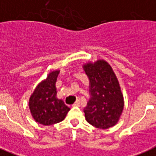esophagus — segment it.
Masks as SVG:
<instances>
[{"instance_id":"obj_1","label":"esophagus","mask_w":156,"mask_h":156,"mask_svg":"<svg viewBox=\"0 0 156 156\" xmlns=\"http://www.w3.org/2000/svg\"><path fill=\"white\" fill-rule=\"evenodd\" d=\"M80 100H76V101L73 104V107H80Z\"/></svg>"}]
</instances>
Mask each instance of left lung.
<instances>
[{
    "label": "left lung",
    "mask_w": 156,
    "mask_h": 156,
    "mask_svg": "<svg viewBox=\"0 0 156 156\" xmlns=\"http://www.w3.org/2000/svg\"><path fill=\"white\" fill-rule=\"evenodd\" d=\"M90 82V97L83 109L87 123L108 129L119 121L124 106L119 81L112 68L104 60L83 65Z\"/></svg>",
    "instance_id": "1"
}]
</instances>
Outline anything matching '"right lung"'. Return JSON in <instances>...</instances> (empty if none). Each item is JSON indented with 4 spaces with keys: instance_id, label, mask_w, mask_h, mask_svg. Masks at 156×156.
<instances>
[{
    "instance_id": "right-lung-1",
    "label": "right lung",
    "mask_w": 156,
    "mask_h": 156,
    "mask_svg": "<svg viewBox=\"0 0 156 156\" xmlns=\"http://www.w3.org/2000/svg\"><path fill=\"white\" fill-rule=\"evenodd\" d=\"M60 71L56 70L35 88L29 98V106L35 121L42 125L49 126L60 123L70 110L62 100L56 97V82Z\"/></svg>"
}]
</instances>
